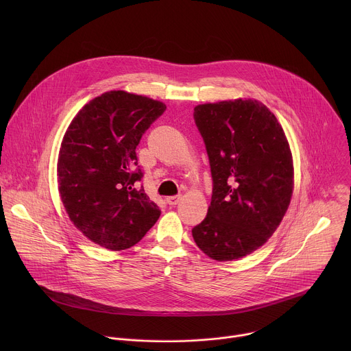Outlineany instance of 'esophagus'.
I'll return each mask as SVG.
<instances>
[{
	"mask_svg": "<svg viewBox=\"0 0 351 351\" xmlns=\"http://www.w3.org/2000/svg\"><path fill=\"white\" fill-rule=\"evenodd\" d=\"M182 199V195L180 194H176V195H169V197H167V203L169 204V206H176L179 202Z\"/></svg>",
	"mask_w": 351,
	"mask_h": 351,
	"instance_id": "esophagus-1",
	"label": "esophagus"
}]
</instances>
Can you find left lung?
<instances>
[{"mask_svg": "<svg viewBox=\"0 0 351 351\" xmlns=\"http://www.w3.org/2000/svg\"><path fill=\"white\" fill-rule=\"evenodd\" d=\"M193 117L208 154L213 197L191 233L213 260H237L261 247L287 211L289 143L275 115L256 99L197 106Z\"/></svg>", "mask_w": 351, "mask_h": 351, "instance_id": "left-lung-1", "label": "left lung"}]
</instances>
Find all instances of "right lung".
Listing matches in <instances>:
<instances>
[{"instance_id":"1","label":"right lung","mask_w":351,"mask_h":351,"mask_svg":"<svg viewBox=\"0 0 351 351\" xmlns=\"http://www.w3.org/2000/svg\"><path fill=\"white\" fill-rule=\"evenodd\" d=\"M164 103L108 91L86 104L69 125L58 157V184L73 225L108 250L138 243L161 215L138 186L136 147L164 112Z\"/></svg>"}]
</instances>
